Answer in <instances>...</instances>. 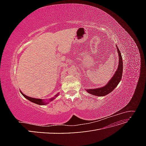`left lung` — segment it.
Here are the masks:
<instances>
[{
  "label": "left lung",
  "mask_w": 146,
  "mask_h": 146,
  "mask_svg": "<svg viewBox=\"0 0 146 146\" xmlns=\"http://www.w3.org/2000/svg\"><path fill=\"white\" fill-rule=\"evenodd\" d=\"M117 50L119 54V65L118 68L116 71L114 73L113 77L110 79V80L108 82V83L105 86L102 87L96 88V89H89L86 90V91L91 94L98 96H104L107 94L110 93L112 92V91L114 90L119 83L120 82L122 78V71H123V63H122V56L121 54L120 50L117 47Z\"/></svg>",
  "instance_id": "8db88e82"
}]
</instances>
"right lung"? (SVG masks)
I'll list each match as a JSON object with an SVG mask.
<instances>
[{"mask_svg":"<svg viewBox=\"0 0 146 146\" xmlns=\"http://www.w3.org/2000/svg\"><path fill=\"white\" fill-rule=\"evenodd\" d=\"M21 93L22 94V95H23L24 97H25V98L27 99H28L29 100H30V101H31L32 102H33V103H35V104H38V105H46L47 104V102H46V101H44V99H36V98H30V97H29V96H27L26 95H25L24 94H23V92H22L21 91ZM58 93L56 95H55V97L54 98H51V99H49V102H51V101H52L54 99H55V98H56L57 96H58Z\"/></svg>","mask_w":146,"mask_h":146,"instance_id":"add662e5","label":"right lung"}]
</instances>
